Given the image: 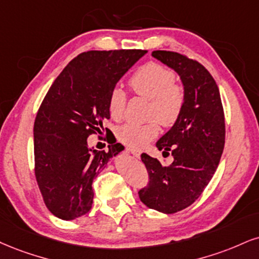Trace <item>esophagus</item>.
Masks as SVG:
<instances>
[{"label":"esophagus","instance_id":"obj_1","mask_svg":"<svg viewBox=\"0 0 259 259\" xmlns=\"http://www.w3.org/2000/svg\"><path fill=\"white\" fill-rule=\"evenodd\" d=\"M126 149H127V151H129L130 153H132L133 155H135L136 158H140V154H141V152H140L139 149H136V148H132V147H127Z\"/></svg>","mask_w":259,"mask_h":259}]
</instances>
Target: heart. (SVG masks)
Returning a JSON list of instances; mask_svg holds the SVG:
<instances>
[{"label": "heart", "instance_id": "obj_1", "mask_svg": "<svg viewBox=\"0 0 259 259\" xmlns=\"http://www.w3.org/2000/svg\"><path fill=\"white\" fill-rule=\"evenodd\" d=\"M130 88L136 95L149 100L148 118H155L161 125L170 126L177 120L185 104V90L175 83V73L170 68L148 62L135 71L129 79ZM126 106V94L114 88L108 98V112L113 119L123 117ZM159 126L155 120L139 124L129 121L117 129V138L132 147H142L155 139Z\"/></svg>", "mask_w": 259, "mask_h": 259}]
</instances>
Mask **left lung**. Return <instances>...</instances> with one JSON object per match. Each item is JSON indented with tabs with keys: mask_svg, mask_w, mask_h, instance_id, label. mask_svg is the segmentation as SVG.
Listing matches in <instances>:
<instances>
[{
	"mask_svg": "<svg viewBox=\"0 0 259 259\" xmlns=\"http://www.w3.org/2000/svg\"><path fill=\"white\" fill-rule=\"evenodd\" d=\"M152 57L179 74L185 90L180 117L155 145L163 154H172V163L165 166L141 154L149 183L139 197L147 207L169 214L192 205L212 179L223 153L226 124L219 87L206 68L175 52L154 51Z\"/></svg>",
	"mask_w": 259,
	"mask_h": 259,
	"instance_id": "obj_1",
	"label": "left lung"
}]
</instances>
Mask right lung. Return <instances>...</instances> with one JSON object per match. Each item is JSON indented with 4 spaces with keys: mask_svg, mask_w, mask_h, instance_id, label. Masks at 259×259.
I'll return each instance as SVG.
<instances>
[{
    "mask_svg": "<svg viewBox=\"0 0 259 259\" xmlns=\"http://www.w3.org/2000/svg\"><path fill=\"white\" fill-rule=\"evenodd\" d=\"M147 51H90L62 70L49 88L35 119V175L43 200L58 219L71 221L92 208L93 181L120 143L108 152L88 146L110 118L108 98L126 71ZM107 130V127H106Z\"/></svg>",
    "mask_w": 259,
    "mask_h": 259,
    "instance_id": "obj_1",
    "label": "right lung"
}]
</instances>
